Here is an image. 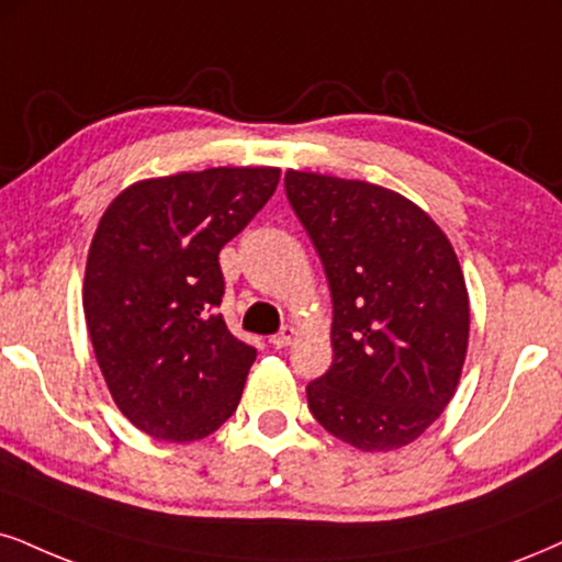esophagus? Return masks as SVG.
<instances>
[{
    "label": "esophagus",
    "mask_w": 562,
    "mask_h": 562,
    "mask_svg": "<svg viewBox=\"0 0 562 562\" xmlns=\"http://www.w3.org/2000/svg\"><path fill=\"white\" fill-rule=\"evenodd\" d=\"M296 338V330H294V325H283V328L279 330V334L276 336H270V344L276 346V349H286L289 344H292Z\"/></svg>",
    "instance_id": "34e87169"
}]
</instances>
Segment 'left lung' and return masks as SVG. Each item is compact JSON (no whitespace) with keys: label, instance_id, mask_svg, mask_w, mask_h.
<instances>
[{"label":"left lung","instance_id":"left-lung-1","mask_svg":"<svg viewBox=\"0 0 562 562\" xmlns=\"http://www.w3.org/2000/svg\"><path fill=\"white\" fill-rule=\"evenodd\" d=\"M334 300V364L307 385L313 417L359 450L417 440L459 385L469 294L453 247L412 200L357 179L286 171Z\"/></svg>","mask_w":562,"mask_h":562}]
</instances>
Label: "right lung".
Returning a JSON list of instances; mask_svg holds the SVG:
<instances>
[{"label": "right lung", "mask_w": 562, "mask_h": 562, "mask_svg": "<svg viewBox=\"0 0 562 562\" xmlns=\"http://www.w3.org/2000/svg\"><path fill=\"white\" fill-rule=\"evenodd\" d=\"M268 166L145 179L90 241L82 310L114 404L158 440H200L237 412L258 349L218 307V252L276 192Z\"/></svg>", "instance_id": "add662e5"}]
</instances>
